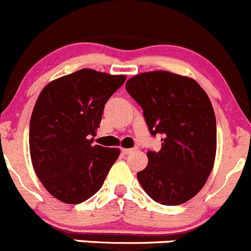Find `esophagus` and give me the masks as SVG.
I'll use <instances>...</instances> for the list:
<instances>
[{
	"mask_svg": "<svg viewBox=\"0 0 251 251\" xmlns=\"http://www.w3.org/2000/svg\"><path fill=\"white\" fill-rule=\"evenodd\" d=\"M132 151H133V149H123L121 150V152H123L124 154H128V153H131Z\"/></svg>",
	"mask_w": 251,
	"mask_h": 251,
	"instance_id": "1",
	"label": "esophagus"
}]
</instances>
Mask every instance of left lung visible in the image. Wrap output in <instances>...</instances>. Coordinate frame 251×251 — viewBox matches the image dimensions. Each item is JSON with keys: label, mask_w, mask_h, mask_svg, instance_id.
Wrapping results in <instances>:
<instances>
[{"label": "left lung", "mask_w": 251, "mask_h": 251, "mask_svg": "<svg viewBox=\"0 0 251 251\" xmlns=\"http://www.w3.org/2000/svg\"><path fill=\"white\" fill-rule=\"evenodd\" d=\"M125 86L150 133L162 136L160 151L147 152L140 184L154 202L186 203L203 188L215 160L217 123L207 93L194 79L165 70L137 74Z\"/></svg>", "instance_id": "obj_1"}]
</instances>
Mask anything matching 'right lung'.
<instances>
[{
	"instance_id": "obj_1",
	"label": "right lung",
	"mask_w": 251,
	"mask_h": 251,
	"mask_svg": "<svg viewBox=\"0 0 251 251\" xmlns=\"http://www.w3.org/2000/svg\"><path fill=\"white\" fill-rule=\"evenodd\" d=\"M126 80L80 69L50 81L29 124L32 165L44 188L60 202L79 204L101 188L120 150L93 146L106 101Z\"/></svg>"
}]
</instances>
